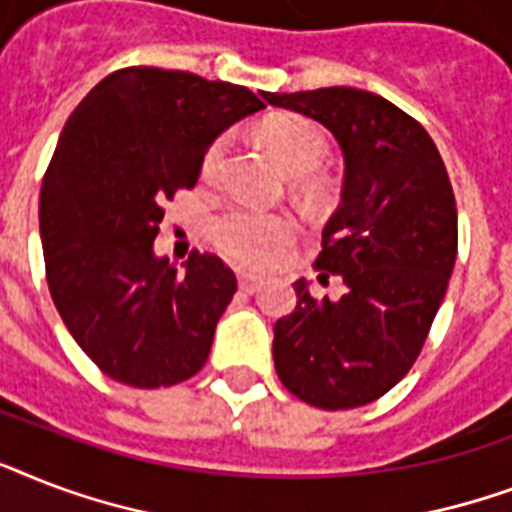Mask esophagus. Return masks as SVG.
<instances>
[{"instance_id":"esophagus-1","label":"esophagus","mask_w":512,"mask_h":512,"mask_svg":"<svg viewBox=\"0 0 512 512\" xmlns=\"http://www.w3.org/2000/svg\"><path fill=\"white\" fill-rule=\"evenodd\" d=\"M239 287L244 289V292H257V289L263 287V279L260 276H255V273H239Z\"/></svg>"}]
</instances>
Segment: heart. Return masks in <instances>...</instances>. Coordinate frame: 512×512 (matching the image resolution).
Here are the masks:
<instances>
[{"instance_id":"obj_1","label":"heart","mask_w":512,"mask_h":512,"mask_svg":"<svg viewBox=\"0 0 512 512\" xmlns=\"http://www.w3.org/2000/svg\"><path fill=\"white\" fill-rule=\"evenodd\" d=\"M271 143L279 151L281 162L297 175L319 170L327 159V140L319 127L305 119H287L271 130ZM231 151V135H217L201 156V180L217 183L223 177ZM300 223L289 212L233 204L212 225V239L228 260L252 268H268L279 263L289 244L295 241Z\"/></svg>"}]
</instances>
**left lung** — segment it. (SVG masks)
<instances>
[{"label":"left lung","instance_id":"obj_1","mask_svg":"<svg viewBox=\"0 0 512 512\" xmlns=\"http://www.w3.org/2000/svg\"><path fill=\"white\" fill-rule=\"evenodd\" d=\"M265 103L316 119L345 156L342 204L321 233L316 300L295 281L297 308L273 327L284 388L319 409L385 396L420 356L457 260V204L425 127L390 100L353 87L263 92Z\"/></svg>","mask_w":512,"mask_h":512}]
</instances>
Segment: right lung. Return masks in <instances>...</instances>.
Wrapping results in <instances>:
<instances>
[{
  "mask_svg": "<svg viewBox=\"0 0 512 512\" xmlns=\"http://www.w3.org/2000/svg\"><path fill=\"white\" fill-rule=\"evenodd\" d=\"M260 108L239 84L130 66L68 116L39 193L44 271L63 324L111 380L167 388L207 364L236 276L199 249L180 273L154 239L204 148Z\"/></svg>",
  "mask_w": 512,
  "mask_h": 512,
  "instance_id": "right-lung-1",
  "label": "right lung"
}]
</instances>
